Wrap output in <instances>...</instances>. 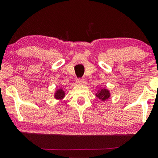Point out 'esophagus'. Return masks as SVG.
Wrapping results in <instances>:
<instances>
[{"instance_id": "esophagus-1", "label": "esophagus", "mask_w": 158, "mask_h": 158, "mask_svg": "<svg viewBox=\"0 0 158 158\" xmlns=\"http://www.w3.org/2000/svg\"><path fill=\"white\" fill-rule=\"evenodd\" d=\"M77 83H78V84H83L84 83H85V80H84V79H83V78H82V79H77Z\"/></svg>"}]
</instances>
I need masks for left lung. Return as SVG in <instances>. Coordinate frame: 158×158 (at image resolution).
I'll use <instances>...</instances> for the list:
<instances>
[{
    "instance_id": "1",
    "label": "left lung",
    "mask_w": 158,
    "mask_h": 158,
    "mask_svg": "<svg viewBox=\"0 0 158 158\" xmlns=\"http://www.w3.org/2000/svg\"><path fill=\"white\" fill-rule=\"evenodd\" d=\"M96 96L98 99H100L101 101H106V99L110 98V94L109 90L108 89H106V88H101V90H98V93L96 94Z\"/></svg>"
}]
</instances>
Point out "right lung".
<instances>
[{
  "instance_id": "add662e5",
  "label": "right lung",
  "mask_w": 158,
  "mask_h": 158,
  "mask_svg": "<svg viewBox=\"0 0 158 158\" xmlns=\"http://www.w3.org/2000/svg\"><path fill=\"white\" fill-rule=\"evenodd\" d=\"M64 96H65V94H64V91L62 88H60V89H57L56 90L55 94V98L57 99V100H62V98H64Z\"/></svg>"
}]
</instances>
